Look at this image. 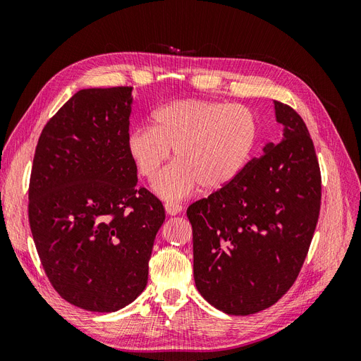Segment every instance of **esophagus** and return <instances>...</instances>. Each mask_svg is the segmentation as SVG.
<instances>
[{"mask_svg":"<svg viewBox=\"0 0 361 361\" xmlns=\"http://www.w3.org/2000/svg\"><path fill=\"white\" fill-rule=\"evenodd\" d=\"M166 209H167V212L170 215H178V214L182 212L183 206L180 203H178V202H167L166 203Z\"/></svg>","mask_w":361,"mask_h":361,"instance_id":"34e87169","label":"esophagus"}]
</instances>
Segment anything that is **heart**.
Here are the masks:
<instances>
[{
	"instance_id": "obj_1",
	"label": "heart",
	"mask_w": 361,
	"mask_h": 361,
	"mask_svg": "<svg viewBox=\"0 0 361 361\" xmlns=\"http://www.w3.org/2000/svg\"><path fill=\"white\" fill-rule=\"evenodd\" d=\"M154 129L137 128L128 149L143 178L155 182L170 159L174 164L155 185L162 197H187L197 185L216 190L243 170L253 149L256 123L243 106L180 101L157 113Z\"/></svg>"
}]
</instances>
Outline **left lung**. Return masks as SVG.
Listing matches in <instances>:
<instances>
[{"mask_svg":"<svg viewBox=\"0 0 361 361\" xmlns=\"http://www.w3.org/2000/svg\"><path fill=\"white\" fill-rule=\"evenodd\" d=\"M280 143L209 197L190 204L194 280L202 297L227 314L276 304L297 280L321 206V173L300 114L279 101Z\"/></svg>","mask_w":361,"mask_h":361,"instance_id":"obj_1","label":"left lung"}]
</instances>
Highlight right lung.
Wrapping results in <instances>:
<instances>
[{"label":"right lung","mask_w":361,"mask_h":361,"mask_svg":"<svg viewBox=\"0 0 361 361\" xmlns=\"http://www.w3.org/2000/svg\"><path fill=\"white\" fill-rule=\"evenodd\" d=\"M133 87L76 92L43 128L32 161L28 218L60 297L116 312L145 290L162 202L138 188L129 155Z\"/></svg>","instance_id":"right-lung-1"}]
</instances>
